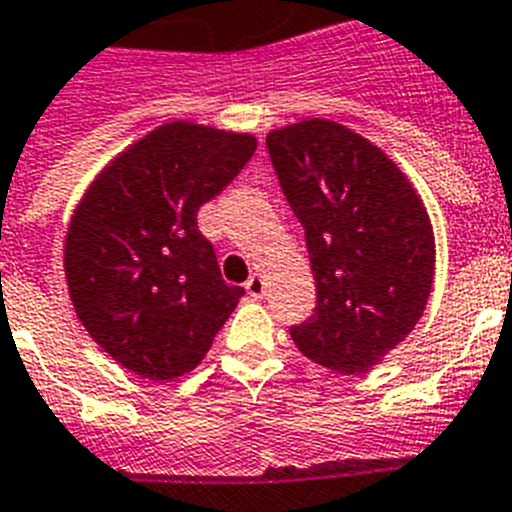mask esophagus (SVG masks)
Returning a JSON list of instances; mask_svg holds the SVG:
<instances>
[{
  "mask_svg": "<svg viewBox=\"0 0 512 512\" xmlns=\"http://www.w3.org/2000/svg\"><path fill=\"white\" fill-rule=\"evenodd\" d=\"M244 288H247V293H250V296H255V299H260L262 293H265V278H262L260 273L250 275V281L244 283Z\"/></svg>",
  "mask_w": 512,
  "mask_h": 512,
  "instance_id": "obj_1",
  "label": "esophagus"
}]
</instances>
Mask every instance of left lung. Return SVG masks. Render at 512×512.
<instances>
[{
	"label": "left lung",
	"instance_id": "obj_1",
	"mask_svg": "<svg viewBox=\"0 0 512 512\" xmlns=\"http://www.w3.org/2000/svg\"><path fill=\"white\" fill-rule=\"evenodd\" d=\"M268 154L304 226L317 306L293 324L296 348L337 373H366L415 330L435 244L425 206L371 141L332 121L270 131Z\"/></svg>",
	"mask_w": 512,
	"mask_h": 512
}]
</instances>
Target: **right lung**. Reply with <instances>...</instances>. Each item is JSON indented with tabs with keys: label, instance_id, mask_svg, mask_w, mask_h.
Instances as JSON below:
<instances>
[{
	"label": "right lung",
	"instance_id": "1",
	"mask_svg": "<svg viewBox=\"0 0 512 512\" xmlns=\"http://www.w3.org/2000/svg\"><path fill=\"white\" fill-rule=\"evenodd\" d=\"M255 146L247 133L167 123L123 151L74 211L64 265L77 317L141 379L193 371L242 299L221 278L198 211Z\"/></svg>",
	"mask_w": 512,
	"mask_h": 512
}]
</instances>
